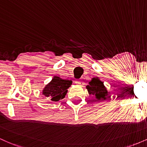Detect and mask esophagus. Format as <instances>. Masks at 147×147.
Instances as JSON below:
<instances>
[{"label":"esophagus","instance_id":"1","mask_svg":"<svg viewBox=\"0 0 147 147\" xmlns=\"http://www.w3.org/2000/svg\"><path fill=\"white\" fill-rule=\"evenodd\" d=\"M76 84L79 86H84V82H82V81H77V82H76Z\"/></svg>","mask_w":147,"mask_h":147}]
</instances>
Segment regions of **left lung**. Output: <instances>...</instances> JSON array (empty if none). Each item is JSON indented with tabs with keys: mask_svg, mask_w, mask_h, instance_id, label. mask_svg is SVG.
I'll use <instances>...</instances> for the list:
<instances>
[{
	"mask_svg": "<svg viewBox=\"0 0 147 147\" xmlns=\"http://www.w3.org/2000/svg\"><path fill=\"white\" fill-rule=\"evenodd\" d=\"M86 88L88 93L93 96L94 99L92 102L106 100L110 94V92L107 90L104 86V82L97 77L92 78Z\"/></svg>",
	"mask_w": 147,
	"mask_h": 147,
	"instance_id": "obj_1",
	"label": "left lung"
}]
</instances>
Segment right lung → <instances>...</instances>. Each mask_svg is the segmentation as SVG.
<instances>
[{
  "label": "right lung",
  "mask_w": 147,
  "mask_h": 147,
  "mask_svg": "<svg viewBox=\"0 0 147 147\" xmlns=\"http://www.w3.org/2000/svg\"><path fill=\"white\" fill-rule=\"evenodd\" d=\"M72 83L71 80L54 76L50 82L44 87L42 94L46 97H50L53 102H58L65 97L68 92V88L71 86Z\"/></svg>",
  "instance_id": "right-lung-1"
}]
</instances>
